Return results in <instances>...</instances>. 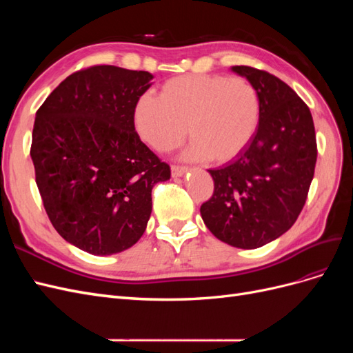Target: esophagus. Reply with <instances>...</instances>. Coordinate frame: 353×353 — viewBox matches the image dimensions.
<instances>
[{
    "instance_id": "34e87169",
    "label": "esophagus",
    "mask_w": 353,
    "mask_h": 353,
    "mask_svg": "<svg viewBox=\"0 0 353 353\" xmlns=\"http://www.w3.org/2000/svg\"><path fill=\"white\" fill-rule=\"evenodd\" d=\"M187 170H188V168H185V166H176V165H174L172 168H170V172H172L174 178L185 175Z\"/></svg>"
}]
</instances>
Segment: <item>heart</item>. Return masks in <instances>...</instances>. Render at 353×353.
Wrapping results in <instances>:
<instances>
[{
	"label": "heart",
	"mask_w": 353,
	"mask_h": 353,
	"mask_svg": "<svg viewBox=\"0 0 353 353\" xmlns=\"http://www.w3.org/2000/svg\"><path fill=\"white\" fill-rule=\"evenodd\" d=\"M261 99L253 83L223 74H183L166 81L159 97L144 94L135 103L138 137L159 153L185 140V157L228 162L258 131Z\"/></svg>",
	"instance_id": "1"
}]
</instances>
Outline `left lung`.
Wrapping results in <instances>:
<instances>
[{"instance_id":"8db88e82","label":"left lung","mask_w":353,"mask_h":353,"mask_svg":"<svg viewBox=\"0 0 353 353\" xmlns=\"http://www.w3.org/2000/svg\"><path fill=\"white\" fill-rule=\"evenodd\" d=\"M258 90L261 121L236 159L209 169L213 196L203 203V222L218 240L256 249L279 239L302 212L316 163L312 114L302 99L274 74L232 66Z\"/></svg>"}]
</instances>
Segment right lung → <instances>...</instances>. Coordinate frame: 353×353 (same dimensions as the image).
I'll return each instance as SVG.
<instances>
[{"label":"right lung","mask_w":353,"mask_h":353,"mask_svg":"<svg viewBox=\"0 0 353 353\" xmlns=\"http://www.w3.org/2000/svg\"><path fill=\"white\" fill-rule=\"evenodd\" d=\"M153 78L92 66L72 73L37 112L30 157L39 194L52 227L87 253L132 248L150 219L153 187L170 178L134 126Z\"/></svg>","instance_id":"right-lung-1"}]
</instances>
